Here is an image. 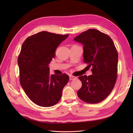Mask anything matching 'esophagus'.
I'll use <instances>...</instances> for the list:
<instances>
[{
	"label": "esophagus",
	"mask_w": 133,
	"mask_h": 133,
	"mask_svg": "<svg viewBox=\"0 0 133 133\" xmlns=\"http://www.w3.org/2000/svg\"><path fill=\"white\" fill-rule=\"evenodd\" d=\"M76 76H72V75H70L69 76V79L70 80H75V79H76Z\"/></svg>",
	"instance_id": "34e87169"
}]
</instances>
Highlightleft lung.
Instances as JSON below:
<instances>
[{"label": "left lung", "instance_id": "1", "mask_svg": "<svg viewBox=\"0 0 133 133\" xmlns=\"http://www.w3.org/2000/svg\"><path fill=\"white\" fill-rule=\"evenodd\" d=\"M83 45L84 62L91 66L92 75L79 79L82 87L79 98L86 103L101 102L113 89L117 78L118 55L109 36L95 29L83 32L74 39Z\"/></svg>", "mask_w": 133, "mask_h": 133}]
</instances>
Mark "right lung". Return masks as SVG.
Masks as SVG:
<instances>
[{"mask_svg": "<svg viewBox=\"0 0 133 133\" xmlns=\"http://www.w3.org/2000/svg\"><path fill=\"white\" fill-rule=\"evenodd\" d=\"M69 35L41 31L28 37L18 57L20 83L32 102L43 107L54 105L61 99L69 81L67 74H50L49 64L55 51Z\"/></svg>", "mask_w": 133, "mask_h": 133, "instance_id": "1", "label": "right lung"}]
</instances>
